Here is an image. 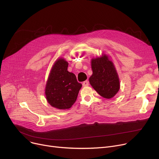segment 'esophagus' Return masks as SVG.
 <instances>
[{
	"label": "esophagus",
	"mask_w": 159,
	"mask_h": 159,
	"mask_svg": "<svg viewBox=\"0 0 159 159\" xmlns=\"http://www.w3.org/2000/svg\"><path fill=\"white\" fill-rule=\"evenodd\" d=\"M88 85H89V81L88 80H86L84 82H83V83H82L83 86H87Z\"/></svg>",
	"instance_id": "obj_1"
}]
</instances>
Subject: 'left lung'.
<instances>
[{
  "instance_id": "1",
  "label": "left lung",
  "mask_w": 159,
  "mask_h": 159,
  "mask_svg": "<svg viewBox=\"0 0 159 159\" xmlns=\"http://www.w3.org/2000/svg\"><path fill=\"white\" fill-rule=\"evenodd\" d=\"M93 74L89 77L90 84L97 92L106 98H111L118 92L120 82L113 63L106 55L91 60Z\"/></svg>"
}]
</instances>
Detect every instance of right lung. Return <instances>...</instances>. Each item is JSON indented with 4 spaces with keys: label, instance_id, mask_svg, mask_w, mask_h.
Instances as JSON below:
<instances>
[{
    "label": "right lung",
    "instance_id": "add662e5",
    "mask_svg": "<svg viewBox=\"0 0 159 159\" xmlns=\"http://www.w3.org/2000/svg\"><path fill=\"white\" fill-rule=\"evenodd\" d=\"M68 63L64 59H58L52 67L46 86L48 102L60 110L72 106L82 87L75 75L68 71Z\"/></svg>",
    "mask_w": 159,
    "mask_h": 159
}]
</instances>
